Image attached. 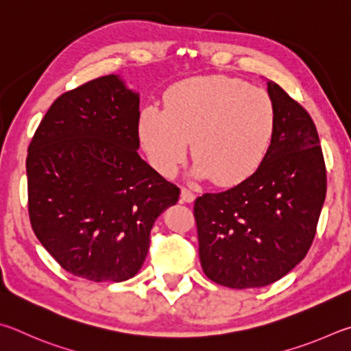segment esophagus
Instances as JSON below:
<instances>
[{
  "label": "esophagus",
  "instance_id": "34e87169",
  "mask_svg": "<svg viewBox=\"0 0 351 351\" xmlns=\"http://www.w3.org/2000/svg\"><path fill=\"white\" fill-rule=\"evenodd\" d=\"M194 199H195V195H194L193 191H189V189H186V188H182V191H180V200L182 202L191 204V202H194Z\"/></svg>",
  "mask_w": 351,
  "mask_h": 351
}]
</instances>
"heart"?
<instances>
[{"mask_svg":"<svg viewBox=\"0 0 351 351\" xmlns=\"http://www.w3.org/2000/svg\"><path fill=\"white\" fill-rule=\"evenodd\" d=\"M276 109L267 90L239 78L206 75L183 80L165 95V109L140 112L138 137L147 162L169 177L195 157L194 174L220 186L247 180L271 146Z\"/></svg>","mask_w":351,"mask_h":351,"instance_id":"heart-1","label":"heart"}]
</instances>
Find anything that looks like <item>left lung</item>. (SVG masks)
I'll use <instances>...</instances> for the list:
<instances>
[{
    "instance_id": "left-lung-1",
    "label": "left lung",
    "mask_w": 351,
    "mask_h": 351,
    "mask_svg": "<svg viewBox=\"0 0 351 351\" xmlns=\"http://www.w3.org/2000/svg\"><path fill=\"white\" fill-rule=\"evenodd\" d=\"M271 146L247 180L194 202L199 256L208 279L228 288L265 287L308 253L327 193V169L310 114L274 82Z\"/></svg>"
}]
</instances>
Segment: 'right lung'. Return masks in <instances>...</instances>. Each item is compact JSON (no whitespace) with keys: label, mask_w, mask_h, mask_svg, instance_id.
I'll list each match as a JSON object with an SVG mask.
<instances>
[{"label":"right lung","mask_w":351,"mask_h":351,"mask_svg":"<svg viewBox=\"0 0 351 351\" xmlns=\"http://www.w3.org/2000/svg\"><path fill=\"white\" fill-rule=\"evenodd\" d=\"M140 98L119 75L64 92L29 145V219L67 273L94 282L134 278L156 219L180 189L138 156Z\"/></svg>","instance_id":"1"}]
</instances>
